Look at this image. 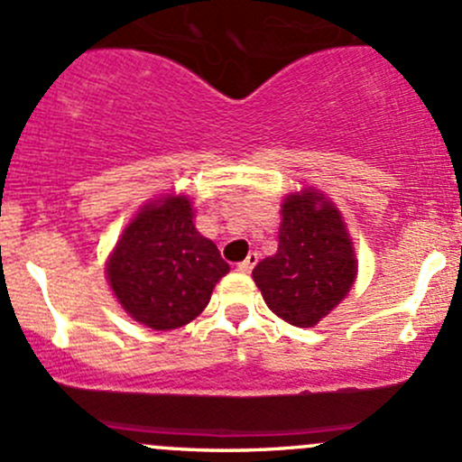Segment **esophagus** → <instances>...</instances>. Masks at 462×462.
<instances>
[{"label": "esophagus", "mask_w": 462, "mask_h": 462, "mask_svg": "<svg viewBox=\"0 0 462 462\" xmlns=\"http://www.w3.org/2000/svg\"><path fill=\"white\" fill-rule=\"evenodd\" d=\"M257 261H259V257H257V253H250L248 257H245V261H241L239 265H236V268L241 270V273H250V270L254 268V265H257Z\"/></svg>", "instance_id": "esophagus-1"}]
</instances>
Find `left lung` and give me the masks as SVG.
Wrapping results in <instances>:
<instances>
[{
  "instance_id": "left-lung-1",
  "label": "left lung",
  "mask_w": 462,
  "mask_h": 462,
  "mask_svg": "<svg viewBox=\"0 0 462 462\" xmlns=\"http://www.w3.org/2000/svg\"><path fill=\"white\" fill-rule=\"evenodd\" d=\"M279 248L253 270L265 304L292 326H315L351 291L357 263L342 217L318 192L283 201Z\"/></svg>"
}]
</instances>
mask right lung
Wrapping results in <instances>:
<instances>
[{
  "label": "right lung",
  "instance_id": "obj_1",
  "mask_svg": "<svg viewBox=\"0 0 462 462\" xmlns=\"http://www.w3.org/2000/svg\"><path fill=\"white\" fill-rule=\"evenodd\" d=\"M183 197L144 205L106 265L123 309L153 330H171L203 313L230 265L194 227Z\"/></svg>",
  "mask_w": 462,
  "mask_h": 462
}]
</instances>
